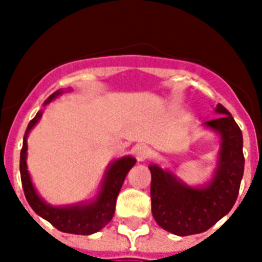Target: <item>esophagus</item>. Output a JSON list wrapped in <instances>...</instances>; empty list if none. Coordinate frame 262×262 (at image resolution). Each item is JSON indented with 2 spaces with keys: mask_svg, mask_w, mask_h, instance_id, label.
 I'll list each match as a JSON object with an SVG mask.
<instances>
[{
  "mask_svg": "<svg viewBox=\"0 0 262 262\" xmlns=\"http://www.w3.org/2000/svg\"><path fill=\"white\" fill-rule=\"evenodd\" d=\"M135 156L139 162H145L151 156V149L147 145H136L135 147Z\"/></svg>",
  "mask_w": 262,
  "mask_h": 262,
  "instance_id": "1",
  "label": "esophagus"
}]
</instances>
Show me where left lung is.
Returning <instances> with one entry per match:
<instances>
[{
    "label": "left lung",
    "mask_w": 262,
    "mask_h": 262,
    "mask_svg": "<svg viewBox=\"0 0 262 262\" xmlns=\"http://www.w3.org/2000/svg\"><path fill=\"white\" fill-rule=\"evenodd\" d=\"M216 119L204 122L220 139L217 164L212 178L204 185L191 186L177 174L149 164L152 215L166 231L179 236L207 231L231 211L244 177V139L239 126L222 104L215 108Z\"/></svg>",
    "instance_id": "8db88e82"
}]
</instances>
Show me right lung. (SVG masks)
<instances>
[{
  "label": "right lung",
  "instance_id": "1",
  "mask_svg": "<svg viewBox=\"0 0 262 262\" xmlns=\"http://www.w3.org/2000/svg\"><path fill=\"white\" fill-rule=\"evenodd\" d=\"M71 88H68L67 91H55L54 94L50 95L45 100L43 106H47L51 100L61 96L63 92H71ZM42 114L43 110L38 111L35 118L28 123L24 140H23L21 152H20V174H21L23 189H24L27 201L36 215L50 222L59 231L77 234V235L95 234L99 230H102L113 219L118 193L129 170L136 164V159L133 156L127 155L115 159L113 163H110L104 172V178L95 199L71 204V205H51L38 194L31 179L30 171L27 168V151H28L27 139H28L30 132L39 122V119L42 118Z\"/></svg>",
  "mask_w": 262,
  "mask_h": 262
}]
</instances>
